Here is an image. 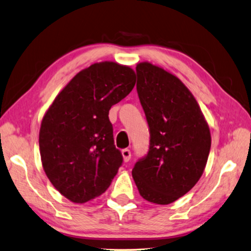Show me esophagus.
Segmentation results:
<instances>
[{"instance_id": "obj_1", "label": "esophagus", "mask_w": 251, "mask_h": 251, "mask_svg": "<svg viewBox=\"0 0 251 251\" xmlns=\"http://www.w3.org/2000/svg\"><path fill=\"white\" fill-rule=\"evenodd\" d=\"M122 154H123V158H124V161L125 162H128L130 160V156H132V153H130V150L129 149H124L122 151Z\"/></svg>"}]
</instances>
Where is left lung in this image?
I'll use <instances>...</instances> for the list:
<instances>
[{
  "label": "left lung",
  "mask_w": 251,
  "mask_h": 251,
  "mask_svg": "<svg viewBox=\"0 0 251 251\" xmlns=\"http://www.w3.org/2000/svg\"><path fill=\"white\" fill-rule=\"evenodd\" d=\"M136 75L150 147L132 175L144 200L167 205L200 180L211 149V133L196 99L177 76L148 62L137 64Z\"/></svg>",
  "instance_id": "obj_1"
}]
</instances>
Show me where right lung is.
Returning a JSON list of instances; mask_svg holds the SVG:
<instances>
[{"instance_id": "right-lung-1", "label": "right lung", "mask_w": 251, "mask_h": 251, "mask_svg": "<svg viewBox=\"0 0 251 251\" xmlns=\"http://www.w3.org/2000/svg\"><path fill=\"white\" fill-rule=\"evenodd\" d=\"M135 78L128 66L96 63L78 72L45 114L39 132L44 170L73 203L101 195L122 166L108 115L132 91Z\"/></svg>"}]
</instances>
